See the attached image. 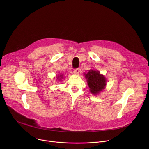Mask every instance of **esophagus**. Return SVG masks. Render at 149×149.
Segmentation results:
<instances>
[{
	"instance_id": "1",
	"label": "esophagus",
	"mask_w": 149,
	"mask_h": 149,
	"mask_svg": "<svg viewBox=\"0 0 149 149\" xmlns=\"http://www.w3.org/2000/svg\"><path fill=\"white\" fill-rule=\"evenodd\" d=\"M80 72V69L79 68H77L75 70H74V73L75 74H79Z\"/></svg>"
}]
</instances>
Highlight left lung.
<instances>
[{
    "mask_svg": "<svg viewBox=\"0 0 149 149\" xmlns=\"http://www.w3.org/2000/svg\"><path fill=\"white\" fill-rule=\"evenodd\" d=\"M90 91L93 94H97L102 91L106 86V79L105 77L100 74V72L95 70H88V72L84 74Z\"/></svg>",
    "mask_w": 149,
    "mask_h": 149,
    "instance_id": "8db88e82",
    "label": "left lung"
}]
</instances>
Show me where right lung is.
Segmentation results:
<instances>
[{"label":"right lung","instance_id":"1","mask_svg":"<svg viewBox=\"0 0 149 149\" xmlns=\"http://www.w3.org/2000/svg\"><path fill=\"white\" fill-rule=\"evenodd\" d=\"M56 78L58 79V80H60V79H62V78H63V74H60V75H59L56 77Z\"/></svg>","mask_w":149,"mask_h":149}]
</instances>
